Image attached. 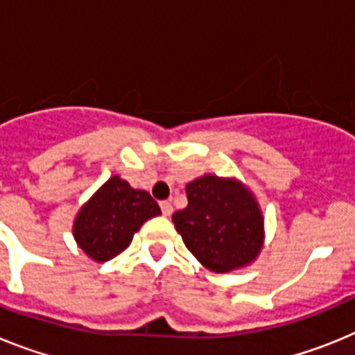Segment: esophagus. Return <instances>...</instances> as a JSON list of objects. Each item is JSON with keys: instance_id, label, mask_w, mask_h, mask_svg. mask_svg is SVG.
Instances as JSON below:
<instances>
[{"instance_id": "obj_1", "label": "esophagus", "mask_w": 355, "mask_h": 355, "mask_svg": "<svg viewBox=\"0 0 355 355\" xmlns=\"http://www.w3.org/2000/svg\"><path fill=\"white\" fill-rule=\"evenodd\" d=\"M159 206H162V211L165 216H171L172 211H174V208H172V205H171V200H163Z\"/></svg>"}]
</instances>
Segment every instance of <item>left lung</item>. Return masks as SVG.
I'll return each mask as SVG.
<instances>
[{"label": "left lung", "mask_w": 355, "mask_h": 355, "mask_svg": "<svg viewBox=\"0 0 355 355\" xmlns=\"http://www.w3.org/2000/svg\"><path fill=\"white\" fill-rule=\"evenodd\" d=\"M188 206L172 215L175 231L200 265L215 272L245 268L265 245V216L245 183L205 174L187 184Z\"/></svg>", "instance_id": "1"}]
</instances>
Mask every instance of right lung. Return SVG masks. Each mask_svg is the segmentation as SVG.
Returning <instances> with one entry per match:
<instances>
[{"label":"right lung","mask_w":355,"mask_h":355,"mask_svg":"<svg viewBox=\"0 0 355 355\" xmlns=\"http://www.w3.org/2000/svg\"><path fill=\"white\" fill-rule=\"evenodd\" d=\"M158 215L162 209L146 190L112 175L76 213L72 236L92 261L105 263L128 249L144 222Z\"/></svg>","instance_id":"1"}]
</instances>
